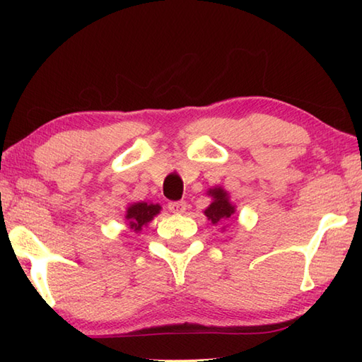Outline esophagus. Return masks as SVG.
Wrapping results in <instances>:
<instances>
[{"mask_svg":"<svg viewBox=\"0 0 362 362\" xmlns=\"http://www.w3.org/2000/svg\"><path fill=\"white\" fill-rule=\"evenodd\" d=\"M168 209L169 211H173L175 214H183L187 210V204L183 201H179V202H169L168 204Z\"/></svg>","mask_w":362,"mask_h":362,"instance_id":"34e87169","label":"esophagus"}]
</instances>
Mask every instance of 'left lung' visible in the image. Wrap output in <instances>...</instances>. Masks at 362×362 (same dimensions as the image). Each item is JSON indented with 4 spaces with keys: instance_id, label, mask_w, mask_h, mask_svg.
<instances>
[{
    "instance_id": "obj_1",
    "label": "left lung",
    "mask_w": 362,
    "mask_h": 362,
    "mask_svg": "<svg viewBox=\"0 0 362 362\" xmlns=\"http://www.w3.org/2000/svg\"><path fill=\"white\" fill-rule=\"evenodd\" d=\"M206 196L211 197V204L204 210V214L209 221H211L213 226L224 224L226 221L233 216L236 209L235 205L230 202V196L222 187H213L206 191ZM226 226L221 230H224Z\"/></svg>"
}]
</instances>
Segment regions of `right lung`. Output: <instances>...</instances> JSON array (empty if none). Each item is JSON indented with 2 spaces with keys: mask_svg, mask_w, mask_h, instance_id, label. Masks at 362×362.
I'll return each instance as SVG.
<instances>
[{
  "mask_svg": "<svg viewBox=\"0 0 362 362\" xmlns=\"http://www.w3.org/2000/svg\"><path fill=\"white\" fill-rule=\"evenodd\" d=\"M161 206L152 202H134L129 204L126 209V226L130 228V232L141 233L144 227H148L149 222L160 214Z\"/></svg>",
  "mask_w": 362,
  "mask_h": 362,
  "instance_id": "add662e5",
  "label": "right lung"
}]
</instances>
